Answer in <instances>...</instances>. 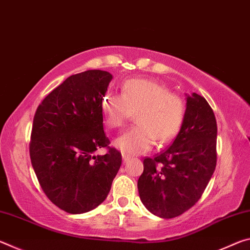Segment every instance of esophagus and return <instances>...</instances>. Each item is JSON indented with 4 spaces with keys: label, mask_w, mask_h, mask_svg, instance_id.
Here are the masks:
<instances>
[{
    "label": "esophagus",
    "mask_w": 250,
    "mask_h": 250,
    "mask_svg": "<svg viewBox=\"0 0 250 250\" xmlns=\"http://www.w3.org/2000/svg\"><path fill=\"white\" fill-rule=\"evenodd\" d=\"M130 159V156H128V155H125V154H122V160L125 161V162H126V161H128Z\"/></svg>",
    "instance_id": "1"
}]
</instances>
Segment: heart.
Returning a JSON list of instances; mask_svg holds the SVG:
<instances>
[{"label":"heart","instance_id":"b5f03b06","mask_svg":"<svg viewBox=\"0 0 250 250\" xmlns=\"http://www.w3.org/2000/svg\"><path fill=\"white\" fill-rule=\"evenodd\" d=\"M104 121L109 128H121L135 112L134 128L113 141L122 154L146 153L156 142L172 140L183 125L185 104L180 96L163 84L147 79H130L121 86V96L107 94L101 100Z\"/></svg>","mask_w":250,"mask_h":250}]
</instances>
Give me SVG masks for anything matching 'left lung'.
<instances>
[{
	"mask_svg": "<svg viewBox=\"0 0 250 250\" xmlns=\"http://www.w3.org/2000/svg\"><path fill=\"white\" fill-rule=\"evenodd\" d=\"M186 96L185 116L174 141L143 161L138 180L140 200L161 218H173L200 200L216 167L217 125L204 97Z\"/></svg>",
	"mask_w": 250,
	"mask_h": 250,
	"instance_id": "left-lung-1",
	"label": "left lung"
}]
</instances>
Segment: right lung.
<instances>
[{"mask_svg": "<svg viewBox=\"0 0 250 250\" xmlns=\"http://www.w3.org/2000/svg\"><path fill=\"white\" fill-rule=\"evenodd\" d=\"M112 75L87 70L67 78L42 101L33 120L29 154L50 202L69 214L95 209L105 198L121 167L104 131L101 100Z\"/></svg>", "mask_w": 250, "mask_h": 250, "instance_id": "right-lung-1", "label": "right lung"}]
</instances>
